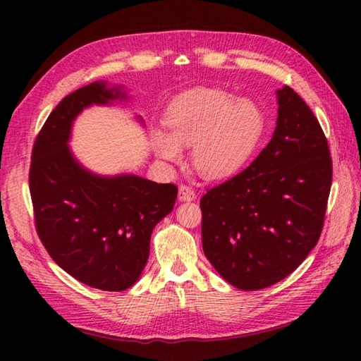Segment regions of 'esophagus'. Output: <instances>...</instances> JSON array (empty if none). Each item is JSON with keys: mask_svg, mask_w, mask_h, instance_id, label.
<instances>
[{"mask_svg": "<svg viewBox=\"0 0 361 361\" xmlns=\"http://www.w3.org/2000/svg\"><path fill=\"white\" fill-rule=\"evenodd\" d=\"M197 198L195 190L186 185H181L178 189V200L180 202H192Z\"/></svg>", "mask_w": 361, "mask_h": 361, "instance_id": "34e87169", "label": "esophagus"}]
</instances>
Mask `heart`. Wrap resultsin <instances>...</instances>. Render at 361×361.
<instances>
[{"instance_id": "1", "label": "heart", "mask_w": 361, "mask_h": 361, "mask_svg": "<svg viewBox=\"0 0 361 361\" xmlns=\"http://www.w3.org/2000/svg\"><path fill=\"white\" fill-rule=\"evenodd\" d=\"M169 133L157 130L153 145L169 163H180L192 145V164L203 178L221 180L248 163L265 132V113L251 99L220 88H198L180 96L164 114Z\"/></svg>"}]
</instances>
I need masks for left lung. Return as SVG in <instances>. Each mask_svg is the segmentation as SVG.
Here are the masks:
<instances>
[{
    "label": "left lung",
    "mask_w": 361,
    "mask_h": 361,
    "mask_svg": "<svg viewBox=\"0 0 361 361\" xmlns=\"http://www.w3.org/2000/svg\"><path fill=\"white\" fill-rule=\"evenodd\" d=\"M278 94L271 141L200 200L204 256L231 286L255 291L287 278L315 248L332 158L315 114L290 87Z\"/></svg>",
    "instance_id": "left-lung-1"
}]
</instances>
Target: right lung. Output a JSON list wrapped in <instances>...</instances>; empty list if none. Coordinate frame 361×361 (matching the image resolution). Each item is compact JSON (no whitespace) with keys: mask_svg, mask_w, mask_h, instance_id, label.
I'll list each match as a JSON object with an SVG mask.
<instances>
[{"mask_svg":"<svg viewBox=\"0 0 361 361\" xmlns=\"http://www.w3.org/2000/svg\"><path fill=\"white\" fill-rule=\"evenodd\" d=\"M122 87L93 82L62 99L32 149L29 189L38 237L60 268L87 286L122 291L147 264L152 231L173 209L175 185L93 173L74 158V119L91 105L126 101Z\"/></svg>","mask_w":361,"mask_h":361,"instance_id":"1","label":"right lung"}]
</instances>
